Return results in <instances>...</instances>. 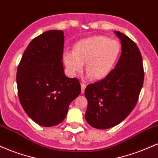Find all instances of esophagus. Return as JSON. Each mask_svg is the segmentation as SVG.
<instances>
[{"instance_id": "obj_1", "label": "esophagus", "mask_w": 158, "mask_h": 158, "mask_svg": "<svg viewBox=\"0 0 158 158\" xmlns=\"http://www.w3.org/2000/svg\"><path fill=\"white\" fill-rule=\"evenodd\" d=\"M81 94H84L85 88H86V85H85V83L81 82Z\"/></svg>"}]
</instances>
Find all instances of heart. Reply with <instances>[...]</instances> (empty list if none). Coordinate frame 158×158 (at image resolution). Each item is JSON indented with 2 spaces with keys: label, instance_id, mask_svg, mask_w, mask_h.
Masks as SVG:
<instances>
[{
  "label": "heart",
  "instance_id": "heart-1",
  "mask_svg": "<svg viewBox=\"0 0 158 158\" xmlns=\"http://www.w3.org/2000/svg\"><path fill=\"white\" fill-rule=\"evenodd\" d=\"M73 53L66 52L64 61L73 73L80 72L86 62V71L94 79H102L109 74L118 61L121 44L103 35L86 38L77 41Z\"/></svg>",
  "mask_w": 158,
  "mask_h": 158
}]
</instances>
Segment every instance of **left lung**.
Returning <instances> with one entry per match:
<instances>
[{
    "instance_id": "left-lung-1",
    "label": "left lung",
    "mask_w": 158,
    "mask_h": 158,
    "mask_svg": "<svg viewBox=\"0 0 158 158\" xmlns=\"http://www.w3.org/2000/svg\"><path fill=\"white\" fill-rule=\"evenodd\" d=\"M122 43L115 68L100 81L87 86L85 119L98 129L117 126L133 110L144 81L143 59L138 47L128 36L114 31Z\"/></svg>"
}]
</instances>
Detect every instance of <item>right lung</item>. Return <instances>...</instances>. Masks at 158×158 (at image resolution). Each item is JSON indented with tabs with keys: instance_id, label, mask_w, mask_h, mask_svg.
I'll use <instances>...</instances> for the list:
<instances>
[{
	"instance_id": "obj_1",
	"label": "right lung",
	"mask_w": 158,
	"mask_h": 158,
	"mask_svg": "<svg viewBox=\"0 0 158 158\" xmlns=\"http://www.w3.org/2000/svg\"><path fill=\"white\" fill-rule=\"evenodd\" d=\"M64 32L49 30L30 41L17 69L21 106L34 122L50 127L64 120L70 102L81 93L77 78L64 73Z\"/></svg>"
}]
</instances>
